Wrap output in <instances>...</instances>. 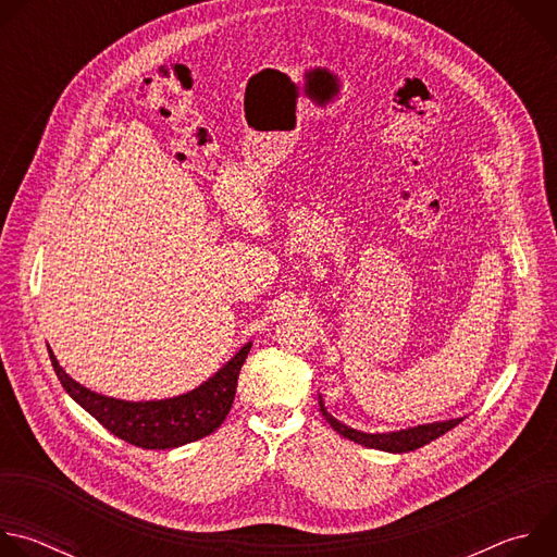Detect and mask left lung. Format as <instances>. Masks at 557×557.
<instances>
[{
	"mask_svg": "<svg viewBox=\"0 0 557 557\" xmlns=\"http://www.w3.org/2000/svg\"><path fill=\"white\" fill-rule=\"evenodd\" d=\"M320 410L326 417V421L331 423V428L342 434L344 438H350L363 447H372V449H381V451H394V454H404V451H414L428 443H432L434 438L443 436L445 432H449L451 428H456L462 419H449V421H438V423H428V425H417V428H408V430H399V432H387V434H366L359 430H352L344 423H339L333 414H329V410L324 408V401L320 396Z\"/></svg>",
	"mask_w": 557,
	"mask_h": 557,
	"instance_id": "left-lung-1",
	"label": "left lung"
}]
</instances>
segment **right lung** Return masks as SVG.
I'll return each mask as SVG.
<instances>
[{"label":"right lung","instance_id":"add662e5","mask_svg":"<svg viewBox=\"0 0 557 557\" xmlns=\"http://www.w3.org/2000/svg\"><path fill=\"white\" fill-rule=\"evenodd\" d=\"M251 344L243 346L211 379L196 389L163 401H121L97 394L76 383L50 352L52 368L72 399L90 412L108 432L143 449H172L194 443L215 432L226 419L240 368L247 361Z\"/></svg>","mask_w":557,"mask_h":557}]
</instances>
